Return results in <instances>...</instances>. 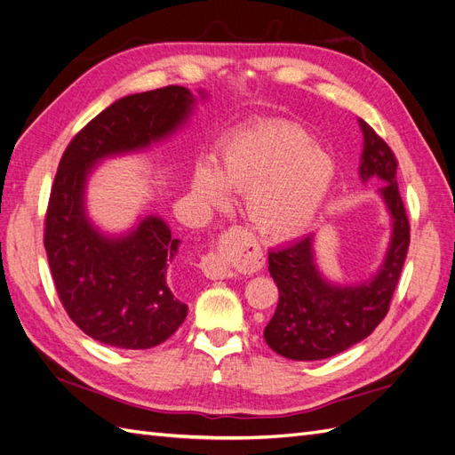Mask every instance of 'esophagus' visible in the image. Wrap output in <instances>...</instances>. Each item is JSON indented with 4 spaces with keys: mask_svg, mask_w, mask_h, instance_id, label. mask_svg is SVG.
I'll use <instances>...</instances> for the list:
<instances>
[{
    "mask_svg": "<svg viewBox=\"0 0 455 455\" xmlns=\"http://www.w3.org/2000/svg\"><path fill=\"white\" fill-rule=\"evenodd\" d=\"M199 267L209 279H229V277H233V271L228 266L226 258H224V244L220 246L218 251H211L209 254H204L201 258Z\"/></svg>",
    "mask_w": 455,
    "mask_h": 455,
    "instance_id": "esophagus-1",
    "label": "esophagus"
}]
</instances>
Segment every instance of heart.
<instances>
[{
	"mask_svg": "<svg viewBox=\"0 0 455 455\" xmlns=\"http://www.w3.org/2000/svg\"><path fill=\"white\" fill-rule=\"evenodd\" d=\"M311 142L296 123H267L226 146L218 169L199 163L191 188L209 204H222L226 186L233 188L246 196V214L261 235L296 237L319 214L336 176L334 159Z\"/></svg>",
	"mask_w": 455,
	"mask_h": 455,
	"instance_id": "obj_1",
	"label": "heart"
}]
</instances>
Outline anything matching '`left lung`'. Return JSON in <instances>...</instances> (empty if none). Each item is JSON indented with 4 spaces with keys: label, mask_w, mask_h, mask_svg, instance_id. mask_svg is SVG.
<instances>
[{
    "label": "left lung",
    "mask_w": 455,
    "mask_h": 455,
    "mask_svg": "<svg viewBox=\"0 0 455 455\" xmlns=\"http://www.w3.org/2000/svg\"><path fill=\"white\" fill-rule=\"evenodd\" d=\"M364 149L363 180L378 176L393 218L387 258L371 281L332 286L313 264V237H301L269 252V275L279 288V304L264 330L267 346L292 361H321L349 349L385 319L410 246V222L396 186V157L381 136L361 119Z\"/></svg>",
    "instance_id": "left-lung-1"
}]
</instances>
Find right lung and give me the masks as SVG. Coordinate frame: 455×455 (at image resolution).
Here are the masks:
<instances>
[{"mask_svg":"<svg viewBox=\"0 0 455 455\" xmlns=\"http://www.w3.org/2000/svg\"><path fill=\"white\" fill-rule=\"evenodd\" d=\"M191 104L194 96L180 85L125 96L91 119L60 157L45 212L49 267L68 316L106 346L156 347L184 323L188 306L167 279L180 241L154 216L127 237H102L85 218V178L99 159L167 136Z\"/></svg>","mask_w":455,"mask_h":455,"instance_id":"1","label":"right lung"}]
</instances>
